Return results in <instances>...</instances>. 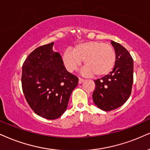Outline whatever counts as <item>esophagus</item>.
<instances>
[{
  "mask_svg": "<svg viewBox=\"0 0 150 150\" xmlns=\"http://www.w3.org/2000/svg\"><path fill=\"white\" fill-rule=\"evenodd\" d=\"M83 81H84V79H82V78H79V84L82 83L83 82Z\"/></svg>",
  "mask_w": 150,
  "mask_h": 150,
  "instance_id": "obj_1",
  "label": "esophagus"
}]
</instances>
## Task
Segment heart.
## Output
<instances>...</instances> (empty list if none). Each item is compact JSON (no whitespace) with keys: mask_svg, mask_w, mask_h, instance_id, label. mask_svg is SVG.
Listing matches in <instances>:
<instances>
[{"mask_svg":"<svg viewBox=\"0 0 150 150\" xmlns=\"http://www.w3.org/2000/svg\"><path fill=\"white\" fill-rule=\"evenodd\" d=\"M83 60L86 67L82 71L85 75L103 76L114 68L116 53L109 44L94 41L76 44L74 49H67L62 55L66 69L71 72L76 70Z\"/></svg>","mask_w":150,"mask_h":150,"instance_id":"1","label":"heart"}]
</instances>
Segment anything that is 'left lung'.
<instances>
[{
    "label": "left lung",
    "instance_id": "8db88e82",
    "mask_svg": "<svg viewBox=\"0 0 150 150\" xmlns=\"http://www.w3.org/2000/svg\"><path fill=\"white\" fill-rule=\"evenodd\" d=\"M116 53V62L112 71L95 81L92 94L94 103L104 111L119 108L132 93L134 81V60L129 51L117 42L111 41Z\"/></svg>",
    "mask_w": 150,
    "mask_h": 150
}]
</instances>
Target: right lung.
Returning <instances> with one entry per match:
<instances>
[{"mask_svg":"<svg viewBox=\"0 0 150 150\" xmlns=\"http://www.w3.org/2000/svg\"><path fill=\"white\" fill-rule=\"evenodd\" d=\"M53 42L30 53L22 67V90L28 103L37 115L48 120L60 117L67 108L78 77L67 71Z\"/></svg>","mask_w":150,"mask_h":150,"instance_id":"right-lung-1","label":"right lung"}]
</instances>
